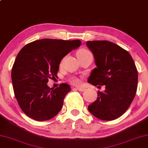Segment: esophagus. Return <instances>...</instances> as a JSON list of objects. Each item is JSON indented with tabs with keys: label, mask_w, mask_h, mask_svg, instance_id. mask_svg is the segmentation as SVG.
<instances>
[{
	"label": "esophagus",
	"mask_w": 148,
	"mask_h": 148,
	"mask_svg": "<svg viewBox=\"0 0 148 148\" xmlns=\"http://www.w3.org/2000/svg\"><path fill=\"white\" fill-rule=\"evenodd\" d=\"M76 89H77L78 91H85V88H83V87H76Z\"/></svg>",
	"instance_id": "obj_1"
}]
</instances>
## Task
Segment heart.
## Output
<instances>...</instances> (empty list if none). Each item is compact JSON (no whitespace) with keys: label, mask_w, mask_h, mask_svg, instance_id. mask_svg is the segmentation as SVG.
I'll return each mask as SVG.
<instances>
[{"label":"heart","mask_w":148,"mask_h":148,"mask_svg":"<svg viewBox=\"0 0 148 148\" xmlns=\"http://www.w3.org/2000/svg\"><path fill=\"white\" fill-rule=\"evenodd\" d=\"M89 53H90L88 50H87V49H81V50H79L78 51L77 57L81 56V55L89 54ZM70 82L73 83V84H78V83H79V79L77 77H72L70 79Z\"/></svg>","instance_id":"b5f03b06"}]
</instances>
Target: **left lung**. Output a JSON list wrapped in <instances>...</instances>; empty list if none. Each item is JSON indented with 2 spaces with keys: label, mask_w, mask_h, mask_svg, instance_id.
Returning <instances> with one entry per match:
<instances>
[{
  "label": "left lung",
  "mask_w": 148,
  "mask_h": 148,
  "mask_svg": "<svg viewBox=\"0 0 148 148\" xmlns=\"http://www.w3.org/2000/svg\"><path fill=\"white\" fill-rule=\"evenodd\" d=\"M97 67L92 70L88 83L105 85L97 98L88 106L97 118L111 121L118 118L129 108L138 87V71L129 53L108 40L87 41ZM99 87V86H98Z\"/></svg>",
  "instance_id": "1"
}]
</instances>
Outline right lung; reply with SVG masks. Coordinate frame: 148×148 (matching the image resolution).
<instances>
[{"label": "right lung", "mask_w": 148, "mask_h": 148, "mask_svg": "<svg viewBox=\"0 0 148 148\" xmlns=\"http://www.w3.org/2000/svg\"><path fill=\"white\" fill-rule=\"evenodd\" d=\"M81 45L79 40L43 38L30 42L19 51L11 78L14 95L27 116L43 121L61 111L71 87L62 83L59 87L50 88L49 79L57 77L62 59Z\"/></svg>", "instance_id": "add662e5"}]
</instances>
